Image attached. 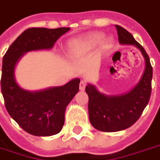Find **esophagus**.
Wrapping results in <instances>:
<instances>
[{
  "label": "esophagus",
  "mask_w": 160,
  "mask_h": 160,
  "mask_svg": "<svg viewBox=\"0 0 160 160\" xmlns=\"http://www.w3.org/2000/svg\"><path fill=\"white\" fill-rule=\"evenodd\" d=\"M85 88H86V83H85L84 81H80V91H84V90H85Z\"/></svg>",
  "instance_id": "esophagus-1"
}]
</instances>
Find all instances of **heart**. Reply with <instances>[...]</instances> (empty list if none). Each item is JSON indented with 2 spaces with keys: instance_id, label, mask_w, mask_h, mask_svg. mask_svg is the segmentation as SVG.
<instances>
[{
  "instance_id": "1",
  "label": "heart",
  "mask_w": 160,
  "mask_h": 160,
  "mask_svg": "<svg viewBox=\"0 0 160 160\" xmlns=\"http://www.w3.org/2000/svg\"><path fill=\"white\" fill-rule=\"evenodd\" d=\"M104 33L94 32L87 34L80 40H74L70 42L69 48L72 52H75L79 49H91L95 48L101 42L100 47L104 51H107L112 47V40L110 38L104 39Z\"/></svg>"
}]
</instances>
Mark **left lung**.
<instances>
[{
	"label": "left lung",
	"instance_id": "8db88e82",
	"mask_svg": "<svg viewBox=\"0 0 160 160\" xmlns=\"http://www.w3.org/2000/svg\"><path fill=\"white\" fill-rule=\"evenodd\" d=\"M119 42L121 45H132L141 52L145 59V69L140 80L130 91L117 95H107L88 83L89 120L95 129L102 132H118L132 126L149 102L152 92V68L146 50L133 36L120 26L116 25Z\"/></svg>",
	"mask_w": 160,
	"mask_h": 160
}]
</instances>
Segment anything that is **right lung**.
I'll list each match as a JSON object with an SVG mask.
<instances>
[{"label":"right lung","mask_w":160,"mask_h":160,"mask_svg":"<svg viewBox=\"0 0 160 160\" xmlns=\"http://www.w3.org/2000/svg\"><path fill=\"white\" fill-rule=\"evenodd\" d=\"M69 30L28 28L11 44L2 60L1 86L7 111L23 130L34 136H52L61 132L66 108L79 92L80 80L75 78L61 87L29 91L16 82L15 67L28 52L53 48L57 40Z\"/></svg>","instance_id":"right-lung-1"}]
</instances>
